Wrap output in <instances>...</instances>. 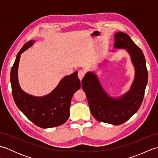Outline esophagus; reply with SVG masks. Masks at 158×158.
<instances>
[{
  "mask_svg": "<svg viewBox=\"0 0 158 158\" xmlns=\"http://www.w3.org/2000/svg\"><path fill=\"white\" fill-rule=\"evenodd\" d=\"M84 75H85V72L83 71V70H79V71L78 72V77H79V79L81 80V79L83 78Z\"/></svg>",
  "mask_w": 158,
  "mask_h": 158,
  "instance_id": "34e87169",
  "label": "esophagus"
}]
</instances>
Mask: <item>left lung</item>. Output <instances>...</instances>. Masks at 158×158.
<instances>
[{"label":"left lung","instance_id":"obj_1","mask_svg":"<svg viewBox=\"0 0 158 158\" xmlns=\"http://www.w3.org/2000/svg\"><path fill=\"white\" fill-rule=\"evenodd\" d=\"M114 37V48L126 49L135 67V79L129 91L119 98L110 97L102 88L98 77L92 72L87 73L81 83L93 117L99 122L120 125L135 114L141 105L148 72L142 50L130 36L126 33L118 32Z\"/></svg>","mask_w":158,"mask_h":158}]
</instances>
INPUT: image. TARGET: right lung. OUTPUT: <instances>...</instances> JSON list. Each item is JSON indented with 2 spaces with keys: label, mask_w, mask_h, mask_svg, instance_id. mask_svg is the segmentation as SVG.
Returning a JSON list of instances; mask_svg holds the SVG:
<instances>
[{
  "label": "right lung",
  "mask_w": 158,
  "mask_h": 158,
  "mask_svg": "<svg viewBox=\"0 0 158 158\" xmlns=\"http://www.w3.org/2000/svg\"><path fill=\"white\" fill-rule=\"evenodd\" d=\"M34 43L35 41H30L22 47L11 68L10 80L13 99L18 109L36 126L42 128L61 126L69 119L72 97L81 88V82L75 71L64 77L56 88L46 96L36 97L23 92L18 77L20 55Z\"/></svg>",
  "instance_id": "add662e5"
}]
</instances>
